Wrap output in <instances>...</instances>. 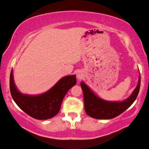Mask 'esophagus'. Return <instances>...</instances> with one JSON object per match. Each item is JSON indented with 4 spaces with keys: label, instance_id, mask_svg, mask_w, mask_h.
Listing matches in <instances>:
<instances>
[{
    "label": "esophagus",
    "instance_id": "obj_1",
    "mask_svg": "<svg viewBox=\"0 0 149 149\" xmlns=\"http://www.w3.org/2000/svg\"><path fill=\"white\" fill-rule=\"evenodd\" d=\"M83 74H82V72H78L77 73V74H76V76H77V79L78 80H80L81 79V78L83 77Z\"/></svg>",
    "mask_w": 149,
    "mask_h": 149
}]
</instances>
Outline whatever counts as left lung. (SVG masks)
Here are the masks:
<instances>
[{
  "instance_id": "left-lung-1",
  "label": "left lung",
  "mask_w": 149,
  "mask_h": 149,
  "mask_svg": "<svg viewBox=\"0 0 149 149\" xmlns=\"http://www.w3.org/2000/svg\"><path fill=\"white\" fill-rule=\"evenodd\" d=\"M140 84L139 75L137 87L127 99L123 101H108L98 97L84 81H81L80 85L84 92L85 112L95 119H112L118 116L135 101L139 92Z\"/></svg>"
}]
</instances>
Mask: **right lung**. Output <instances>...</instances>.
Wrapping results in <instances>:
<instances>
[{
    "label": "right lung",
    "instance_id": "add662e5",
    "mask_svg": "<svg viewBox=\"0 0 149 149\" xmlns=\"http://www.w3.org/2000/svg\"><path fill=\"white\" fill-rule=\"evenodd\" d=\"M76 82L75 75H67L61 78L51 89L42 94L26 95L20 93L17 89L12 70L10 90L14 102L27 114L37 120H47L58 113L63 99Z\"/></svg>",
    "mask_w": 149,
    "mask_h": 149
}]
</instances>
